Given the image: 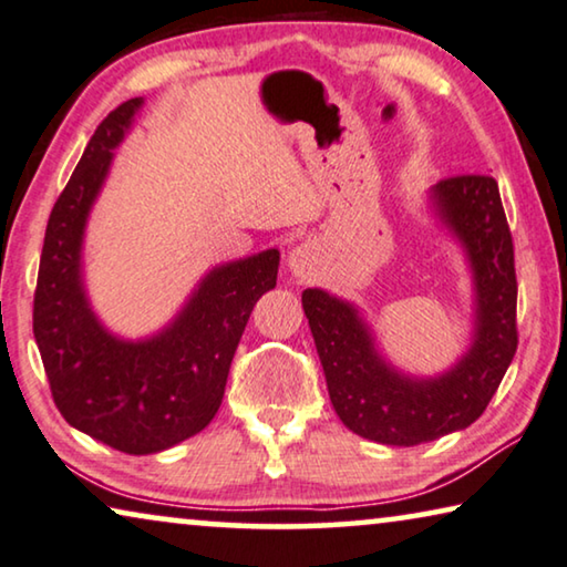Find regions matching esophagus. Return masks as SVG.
Here are the masks:
<instances>
[{"instance_id":"esophagus-1","label":"esophagus","mask_w":567,"mask_h":567,"mask_svg":"<svg viewBox=\"0 0 567 567\" xmlns=\"http://www.w3.org/2000/svg\"><path fill=\"white\" fill-rule=\"evenodd\" d=\"M311 264H315V252H311L309 245H301L289 256V266L297 276H307L311 270Z\"/></svg>"}]
</instances>
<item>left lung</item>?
<instances>
[{
	"label": "left lung",
	"instance_id": "1",
	"mask_svg": "<svg viewBox=\"0 0 567 567\" xmlns=\"http://www.w3.org/2000/svg\"><path fill=\"white\" fill-rule=\"evenodd\" d=\"M434 202L465 243L478 291L475 342L447 375L412 381L389 371L350 303L319 289L301 293L334 412L348 430L383 445L412 447L473 424L519 344L514 240L496 178L447 176L434 186Z\"/></svg>",
	"mask_w": 567,
	"mask_h": 567
}]
</instances>
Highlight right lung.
Masks as SVG:
<instances>
[{"label": "right lung", "instance_id": "1", "mask_svg": "<svg viewBox=\"0 0 567 567\" xmlns=\"http://www.w3.org/2000/svg\"><path fill=\"white\" fill-rule=\"evenodd\" d=\"M141 102L106 114L55 199L32 299V332L63 420L130 455L161 453L212 422L250 311L278 274V250L215 268L182 317L147 342L114 340L96 324L81 291V235Z\"/></svg>", "mask_w": 567, "mask_h": 567}]
</instances>
